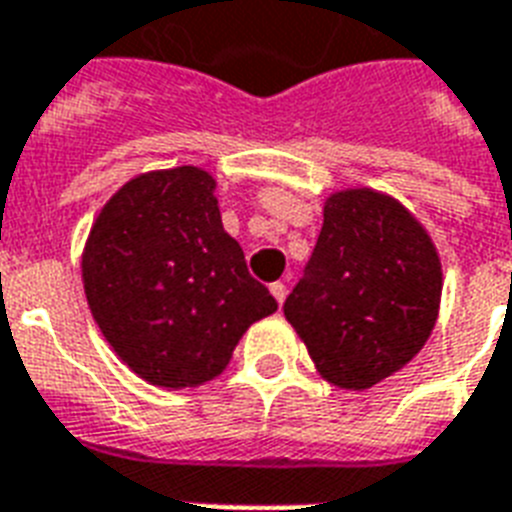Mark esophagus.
<instances>
[{
    "label": "esophagus",
    "mask_w": 512,
    "mask_h": 512,
    "mask_svg": "<svg viewBox=\"0 0 512 512\" xmlns=\"http://www.w3.org/2000/svg\"><path fill=\"white\" fill-rule=\"evenodd\" d=\"M287 284H284V281H276V284H271V295L276 297V303H284V300H287Z\"/></svg>",
    "instance_id": "1"
}]
</instances>
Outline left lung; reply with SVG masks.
<instances>
[{
	"instance_id": "left-lung-1",
	"label": "left lung",
	"mask_w": 512,
	"mask_h": 512,
	"mask_svg": "<svg viewBox=\"0 0 512 512\" xmlns=\"http://www.w3.org/2000/svg\"><path fill=\"white\" fill-rule=\"evenodd\" d=\"M441 260L428 231L372 188L332 193L284 303L324 380L366 390L409 364L436 327Z\"/></svg>"
}]
</instances>
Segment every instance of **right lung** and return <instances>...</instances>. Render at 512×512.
Wrapping results in <instances>:
<instances>
[{
    "mask_svg": "<svg viewBox=\"0 0 512 512\" xmlns=\"http://www.w3.org/2000/svg\"><path fill=\"white\" fill-rule=\"evenodd\" d=\"M82 281L108 345L159 388L217 377L241 335L279 308L223 231L215 177L199 167L124 183L92 223Z\"/></svg>",
    "mask_w": 512,
    "mask_h": 512,
    "instance_id": "obj_1",
    "label": "right lung"
}]
</instances>
